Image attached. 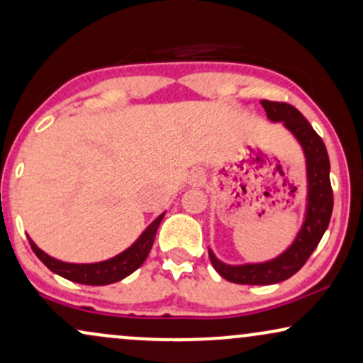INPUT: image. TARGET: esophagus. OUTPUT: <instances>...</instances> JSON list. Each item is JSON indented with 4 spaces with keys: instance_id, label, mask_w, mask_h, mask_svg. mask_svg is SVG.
<instances>
[{
    "instance_id": "esophagus-1",
    "label": "esophagus",
    "mask_w": 363,
    "mask_h": 363,
    "mask_svg": "<svg viewBox=\"0 0 363 363\" xmlns=\"http://www.w3.org/2000/svg\"><path fill=\"white\" fill-rule=\"evenodd\" d=\"M189 186H194V187H197V186H201L204 182V172H201V171H194V172H191V176H189Z\"/></svg>"
}]
</instances>
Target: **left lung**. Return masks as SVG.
<instances>
[{"instance_id": "left-lung-1", "label": "left lung", "mask_w": 363, "mask_h": 363, "mask_svg": "<svg viewBox=\"0 0 363 363\" xmlns=\"http://www.w3.org/2000/svg\"><path fill=\"white\" fill-rule=\"evenodd\" d=\"M272 122H281L291 132L305 154L306 162V209L300 231L281 255L263 263L228 264L216 258L209 250L214 269L224 279L238 284H274L293 277L306 263L327 231L333 211V192L330 184V159L327 147L310 125L290 104L261 100Z\"/></svg>"}]
</instances>
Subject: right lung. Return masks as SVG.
<instances>
[{"label":"right lung","instance_id":"add662e5","mask_svg":"<svg viewBox=\"0 0 363 363\" xmlns=\"http://www.w3.org/2000/svg\"><path fill=\"white\" fill-rule=\"evenodd\" d=\"M162 213L154 219L152 223L145 228V231L137 238L134 245H130L125 251H122L121 255L113 256V258L99 261V263H65V261L55 259L52 256L41 251L38 246L35 245V241H31L28 238L31 250L38 256L41 263H43L50 272L60 274V277L70 279V281L80 283V284H91V286H104V284H110L121 281L130 273H134L139 266H142L145 258H147L150 250H152L155 233L160 221L164 218Z\"/></svg>","mask_w":363,"mask_h":363}]
</instances>
